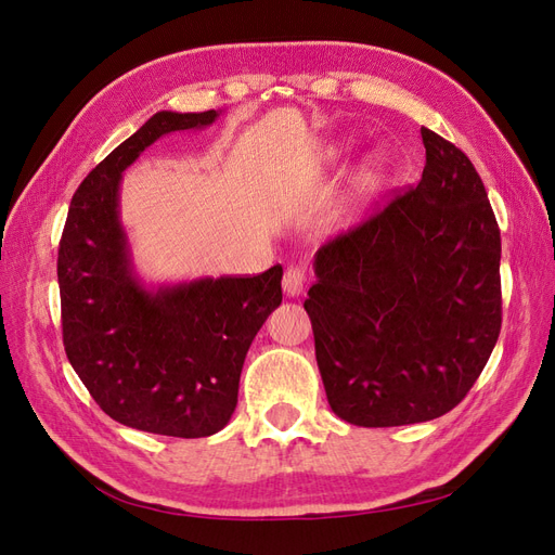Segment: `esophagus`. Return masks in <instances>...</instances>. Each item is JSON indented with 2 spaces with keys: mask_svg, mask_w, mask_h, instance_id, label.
<instances>
[{
  "mask_svg": "<svg viewBox=\"0 0 555 555\" xmlns=\"http://www.w3.org/2000/svg\"><path fill=\"white\" fill-rule=\"evenodd\" d=\"M306 287V268L304 266H289L282 278V289L289 298L304 294Z\"/></svg>",
  "mask_w": 555,
  "mask_h": 555,
  "instance_id": "1",
  "label": "esophagus"
}]
</instances>
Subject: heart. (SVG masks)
<instances>
[{"label": "heart", "mask_w": 555, "mask_h": 555, "mask_svg": "<svg viewBox=\"0 0 555 555\" xmlns=\"http://www.w3.org/2000/svg\"><path fill=\"white\" fill-rule=\"evenodd\" d=\"M386 176V162L382 155H367L361 166H359V173H357V190L361 194H373L382 188Z\"/></svg>", "instance_id": "obj_1"}]
</instances>
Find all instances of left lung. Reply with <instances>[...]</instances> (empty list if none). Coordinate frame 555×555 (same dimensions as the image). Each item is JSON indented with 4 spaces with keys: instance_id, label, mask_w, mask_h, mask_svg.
<instances>
[{
    "instance_id": "1",
    "label": "left lung",
    "mask_w": 555,
    "mask_h": 555,
    "mask_svg": "<svg viewBox=\"0 0 555 555\" xmlns=\"http://www.w3.org/2000/svg\"><path fill=\"white\" fill-rule=\"evenodd\" d=\"M414 190L317 249L306 298L331 410L347 424H422L473 389L502 324L500 229L461 150L422 127Z\"/></svg>"
}]
</instances>
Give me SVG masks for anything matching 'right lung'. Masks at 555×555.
I'll return each mask as SVG.
<instances>
[{"mask_svg":"<svg viewBox=\"0 0 555 555\" xmlns=\"http://www.w3.org/2000/svg\"><path fill=\"white\" fill-rule=\"evenodd\" d=\"M220 115L150 117L80 182L57 255L64 349L80 382L117 424L171 438H208L229 424L247 349L282 304V266L153 284L133 263L122 173L157 139Z\"/></svg>","mask_w":555,"mask_h":555,"instance_id":"add662e5","label":"right lung"}]
</instances>
